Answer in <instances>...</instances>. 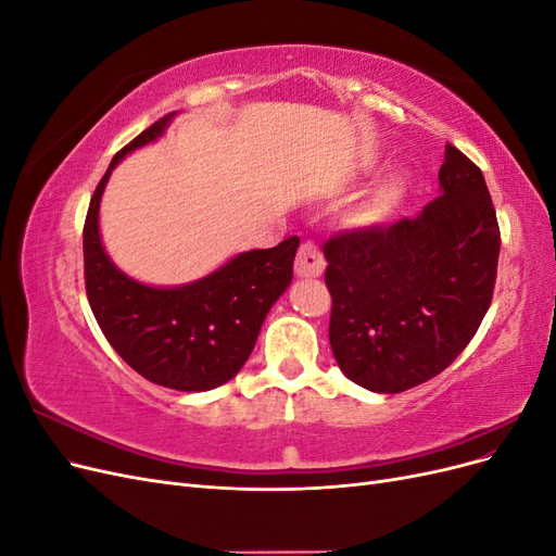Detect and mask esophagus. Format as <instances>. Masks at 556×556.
<instances>
[{
  "mask_svg": "<svg viewBox=\"0 0 556 556\" xmlns=\"http://www.w3.org/2000/svg\"><path fill=\"white\" fill-rule=\"evenodd\" d=\"M325 255L313 241H304L296 252V262H294V274L299 278H315L325 271Z\"/></svg>",
  "mask_w": 556,
  "mask_h": 556,
  "instance_id": "1",
  "label": "esophagus"
}]
</instances>
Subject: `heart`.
I'll use <instances>...</instances> for the list:
<instances>
[{
    "instance_id": "1",
    "label": "heart",
    "mask_w": 556,
    "mask_h": 556,
    "mask_svg": "<svg viewBox=\"0 0 556 556\" xmlns=\"http://www.w3.org/2000/svg\"><path fill=\"white\" fill-rule=\"evenodd\" d=\"M399 192L401 190H399V185L394 180L382 182L380 188L355 211V220L362 223V225H371V223L382 220V217L396 206Z\"/></svg>"
}]
</instances>
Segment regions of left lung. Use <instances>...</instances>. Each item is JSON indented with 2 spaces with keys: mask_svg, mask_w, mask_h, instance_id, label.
Returning <instances> with one entry per match:
<instances>
[{
  "mask_svg": "<svg viewBox=\"0 0 556 556\" xmlns=\"http://www.w3.org/2000/svg\"><path fill=\"white\" fill-rule=\"evenodd\" d=\"M439 180L443 194L417 217L323 245L333 357L371 392L399 394L445 371L492 304L501 231L484 176L447 143Z\"/></svg>",
  "mask_w": 556,
  "mask_h": 556,
  "instance_id": "1",
  "label": "left lung"
}]
</instances>
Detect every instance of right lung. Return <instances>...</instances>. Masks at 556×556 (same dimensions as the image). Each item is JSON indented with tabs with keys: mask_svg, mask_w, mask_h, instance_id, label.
<instances>
[{
	"mask_svg": "<svg viewBox=\"0 0 556 556\" xmlns=\"http://www.w3.org/2000/svg\"><path fill=\"white\" fill-rule=\"evenodd\" d=\"M172 115L141 131L117 153L90 199L83 227V266L90 308L106 341L146 380L178 392H206L241 371L266 313L292 282L299 237L250 250L215 274L174 290L127 278L99 239V201L115 164L155 141Z\"/></svg>",
	"mask_w": 556,
	"mask_h": 556,
	"instance_id": "add662e5",
	"label": "right lung"
}]
</instances>
